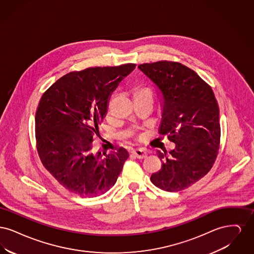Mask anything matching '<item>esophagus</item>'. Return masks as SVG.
<instances>
[{"label":"esophagus","mask_w":254,"mask_h":254,"mask_svg":"<svg viewBox=\"0 0 254 254\" xmlns=\"http://www.w3.org/2000/svg\"><path fill=\"white\" fill-rule=\"evenodd\" d=\"M131 153H132L133 155H134L135 157L138 158V159H144V158L146 157V155H147L146 151L144 150L143 148H136V149H132Z\"/></svg>","instance_id":"1"}]
</instances>
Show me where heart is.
<instances>
[{
  "label": "heart",
  "mask_w": 254,
  "mask_h": 254,
  "mask_svg": "<svg viewBox=\"0 0 254 254\" xmlns=\"http://www.w3.org/2000/svg\"><path fill=\"white\" fill-rule=\"evenodd\" d=\"M131 95L133 97L134 102H139L142 100H152V90L145 85H135L131 90ZM112 104V100H110L109 103V108H110Z\"/></svg>",
  "instance_id": "obj_1"
}]
</instances>
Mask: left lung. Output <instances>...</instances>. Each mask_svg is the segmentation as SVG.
<instances>
[{
  "label": "left lung",
  "instance_id": "1",
  "mask_svg": "<svg viewBox=\"0 0 254 254\" xmlns=\"http://www.w3.org/2000/svg\"><path fill=\"white\" fill-rule=\"evenodd\" d=\"M138 68L158 89L162 109L159 133L175 144L167 155L158 151L162 168L150 180L163 190L179 191L204 177L217 157L216 99L193 70L179 63L161 61Z\"/></svg>",
  "mask_w": 254,
  "mask_h": 254
}]
</instances>
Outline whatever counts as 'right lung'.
Returning a JSON list of instances; mask_svg holds the SVG:
<instances>
[{"label":"right lung","mask_w":254,"mask_h":254,"mask_svg":"<svg viewBox=\"0 0 254 254\" xmlns=\"http://www.w3.org/2000/svg\"><path fill=\"white\" fill-rule=\"evenodd\" d=\"M136 64L90 67L67 73L44 93L35 117L37 149L45 168L61 185L82 197L106 193L117 181L127 151L93 153V134L109 100Z\"/></svg>","instance_id":"add662e5"}]
</instances>
